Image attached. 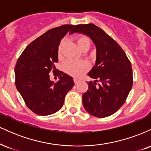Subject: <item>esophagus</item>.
Listing matches in <instances>:
<instances>
[{
	"instance_id": "obj_1",
	"label": "esophagus",
	"mask_w": 151,
	"mask_h": 151,
	"mask_svg": "<svg viewBox=\"0 0 151 151\" xmlns=\"http://www.w3.org/2000/svg\"><path fill=\"white\" fill-rule=\"evenodd\" d=\"M74 82L75 84H77L79 82V79H77V78H74Z\"/></svg>"
}]
</instances>
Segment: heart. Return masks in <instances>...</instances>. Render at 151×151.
Returning <instances> with one entry per match:
<instances>
[{
  "instance_id": "obj_1",
  "label": "heart",
  "mask_w": 151,
  "mask_h": 151,
  "mask_svg": "<svg viewBox=\"0 0 151 151\" xmlns=\"http://www.w3.org/2000/svg\"><path fill=\"white\" fill-rule=\"evenodd\" d=\"M75 40L79 48L82 50L83 51H84V50L86 51L91 47V40L85 35H77L75 37ZM64 43H65V40H62L58 45V53L59 56L61 55L62 49L64 45ZM89 68V64L86 61H83V60H79V61H78V60H69L66 62L65 66H64V70H65L66 73L75 77H80L83 74L87 72Z\"/></svg>"
}]
</instances>
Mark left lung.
Masks as SVG:
<instances>
[{
    "label": "left lung",
    "mask_w": 151,
    "mask_h": 151,
    "mask_svg": "<svg viewBox=\"0 0 151 151\" xmlns=\"http://www.w3.org/2000/svg\"><path fill=\"white\" fill-rule=\"evenodd\" d=\"M74 32L89 36L96 47V65L88 73L95 81L88 82L83 106L93 116H109L122 106L133 86L131 62L121 46L96 25H77Z\"/></svg>",
    "instance_id": "1"
}]
</instances>
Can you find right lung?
Returning a JSON list of instances; mask_svg holds the SVG:
<instances>
[{
	"label": "right lung",
	"instance_id": "obj_1",
	"mask_svg": "<svg viewBox=\"0 0 151 151\" xmlns=\"http://www.w3.org/2000/svg\"><path fill=\"white\" fill-rule=\"evenodd\" d=\"M75 25H64L50 29L26 47L15 67V86L26 106L40 116L51 115L63 106L66 94L73 87L72 77L55 72L58 48L61 38ZM52 70L60 80L54 83L49 73Z\"/></svg>",
	"mask_w": 151,
	"mask_h": 151
}]
</instances>
